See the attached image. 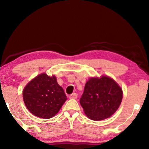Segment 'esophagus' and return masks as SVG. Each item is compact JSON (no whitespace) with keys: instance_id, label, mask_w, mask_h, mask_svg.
<instances>
[{"instance_id":"esophagus-1","label":"esophagus","mask_w":149,"mask_h":149,"mask_svg":"<svg viewBox=\"0 0 149 149\" xmlns=\"http://www.w3.org/2000/svg\"><path fill=\"white\" fill-rule=\"evenodd\" d=\"M69 98H70V99H76V98H77V94L76 93H73L71 95H69Z\"/></svg>"}]
</instances>
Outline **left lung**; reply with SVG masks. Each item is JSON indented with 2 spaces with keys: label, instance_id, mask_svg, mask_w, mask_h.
<instances>
[{
  "label": "left lung",
  "instance_id": "8db88e82",
  "mask_svg": "<svg viewBox=\"0 0 149 149\" xmlns=\"http://www.w3.org/2000/svg\"><path fill=\"white\" fill-rule=\"evenodd\" d=\"M123 92L117 83L108 77L91 78L85 85L80 104L85 115L93 121L111 117L121 104Z\"/></svg>",
  "mask_w": 149,
  "mask_h": 149
}]
</instances>
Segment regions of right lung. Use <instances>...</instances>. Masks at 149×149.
<instances>
[{"label": "right lung", "instance_id": "add662e5", "mask_svg": "<svg viewBox=\"0 0 149 149\" xmlns=\"http://www.w3.org/2000/svg\"><path fill=\"white\" fill-rule=\"evenodd\" d=\"M23 97L28 111L42 119L56 115L66 100L64 89L57 83L56 77H50L45 73L26 85Z\"/></svg>", "mask_w": 149, "mask_h": 149}]
</instances>
